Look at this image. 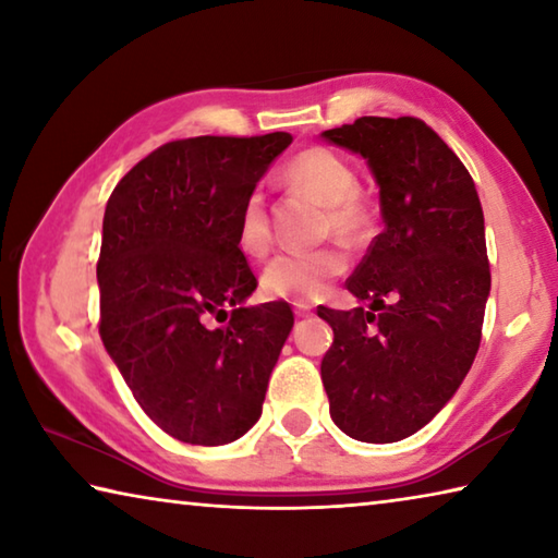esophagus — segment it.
Masks as SVG:
<instances>
[{
  "mask_svg": "<svg viewBox=\"0 0 558 558\" xmlns=\"http://www.w3.org/2000/svg\"><path fill=\"white\" fill-rule=\"evenodd\" d=\"M292 310H295L298 317H310V315H313V305H310V302H292Z\"/></svg>",
  "mask_w": 558,
  "mask_h": 558,
  "instance_id": "obj_1",
  "label": "esophagus"
}]
</instances>
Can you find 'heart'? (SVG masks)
<instances>
[{"instance_id":"heart-1","label":"heart","mask_w":558,"mask_h":558,"mask_svg":"<svg viewBox=\"0 0 558 558\" xmlns=\"http://www.w3.org/2000/svg\"><path fill=\"white\" fill-rule=\"evenodd\" d=\"M282 179L290 189L313 196L327 206V229L339 241L356 243L369 231V211L362 194L356 192L359 179L354 167L329 147H307L282 167ZM239 248L245 256L260 258L270 245V229L263 196L253 192L239 214ZM347 270V258L337 248L286 251L272 258L260 276V288L268 298L310 302L329 290V282Z\"/></svg>"}]
</instances>
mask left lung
Returning <instances> with one entry per match:
<instances>
[{
    "label": "left lung",
    "instance_id": "1",
    "mask_svg": "<svg viewBox=\"0 0 558 558\" xmlns=\"http://www.w3.org/2000/svg\"><path fill=\"white\" fill-rule=\"evenodd\" d=\"M323 140L366 159L384 231L329 310V415L362 442H396L433 421L475 362L489 295L485 216L458 155L418 118H359Z\"/></svg>",
    "mask_w": 558,
    "mask_h": 558
}]
</instances>
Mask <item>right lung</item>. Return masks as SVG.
I'll return each instance as SVG.
<instances>
[{
  "label": "right lung",
  "mask_w": 558,
  "mask_h": 558,
  "mask_svg": "<svg viewBox=\"0 0 558 558\" xmlns=\"http://www.w3.org/2000/svg\"><path fill=\"white\" fill-rule=\"evenodd\" d=\"M290 143V132L177 140L108 199L102 344L143 411L182 442L226 446L256 426L295 323L288 302L245 305L258 282L235 235L243 202Z\"/></svg>",
  "instance_id": "obj_1"
}]
</instances>
